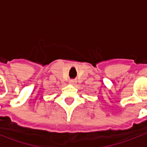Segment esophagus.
Returning a JSON list of instances; mask_svg holds the SVG:
<instances>
[{"label": "esophagus", "mask_w": 147, "mask_h": 147, "mask_svg": "<svg viewBox=\"0 0 147 147\" xmlns=\"http://www.w3.org/2000/svg\"><path fill=\"white\" fill-rule=\"evenodd\" d=\"M76 81L75 80V79H71V80H70V82H69V83H70V84H71V85H75V84H76Z\"/></svg>", "instance_id": "obj_1"}]
</instances>
